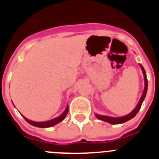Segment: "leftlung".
<instances>
[{
    "instance_id": "8db88e82",
    "label": "left lung",
    "mask_w": 159,
    "mask_h": 159,
    "mask_svg": "<svg viewBox=\"0 0 159 159\" xmlns=\"http://www.w3.org/2000/svg\"><path fill=\"white\" fill-rule=\"evenodd\" d=\"M140 67H141V69L143 71V75H144V81H145V88H144V91L143 92V95H142L141 98L139 99V102L137 104L136 107L134 108V110L132 111L130 114L127 115V116H123V117H110V116H100V115H98V114H95V116H96L97 119H100V120H102V121H105L107 123H109L111 124H120V123H123L125 122L128 121L130 119H133L134 116L137 115V113L139 112V111L140 110L141 108L142 104H143V102L145 99L146 95H147V87H148V82H147V73H146L145 69L144 67L140 64Z\"/></svg>"
}]
</instances>
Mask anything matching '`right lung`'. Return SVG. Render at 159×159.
Segmentation results:
<instances>
[{
    "label": "right lung",
    "mask_w": 159,
    "mask_h": 159,
    "mask_svg": "<svg viewBox=\"0 0 159 159\" xmlns=\"http://www.w3.org/2000/svg\"><path fill=\"white\" fill-rule=\"evenodd\" d=\"M67 112H68V107H67V108L65 109L64 112H63L61 115H60L59 117L57 118H55V119H52V120H49V121H46V122H34V121H32V120H29L27 118L24 117V119L29 123V124L32 125V126H34V127H42V128H46V127H51L54 125L57 124L59 123L60 122L63 121L64 119V118L66 117L67 116Z\"/></svg>",
    "instance_id": "1"
}]
</instances>
